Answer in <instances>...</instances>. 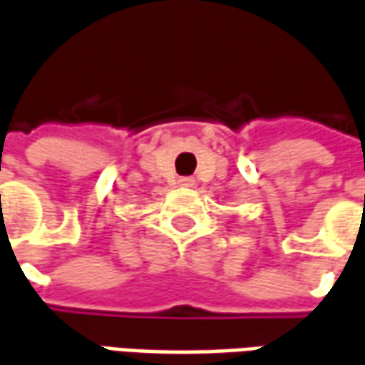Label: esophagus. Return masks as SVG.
<instances>
[{"label": "esophagus", "mask_w": 365, "mask_h": 365, "mask_svg": "<svg viewBox=\"0 0 365 365\" xmlns=\"http://www.w3.org/2000/svg\"><path fill=\"white\" fill-rule=\"evenodd\" d=\"M180 185H183V187H193V180L192 178H182Z\"/></svg>", "instance_id": "34e87169"}]
</instances>
